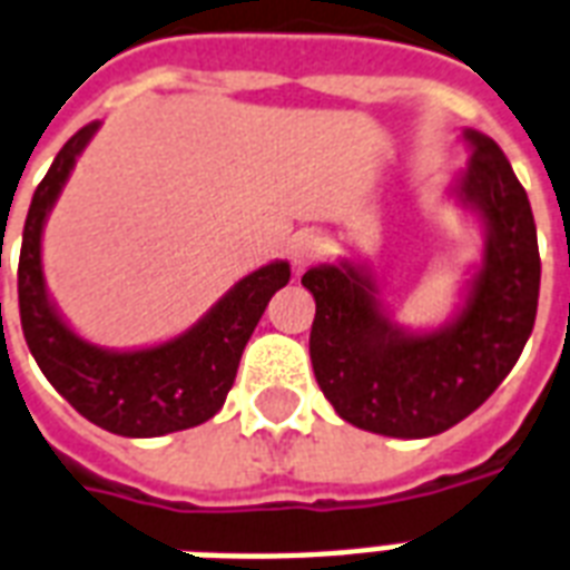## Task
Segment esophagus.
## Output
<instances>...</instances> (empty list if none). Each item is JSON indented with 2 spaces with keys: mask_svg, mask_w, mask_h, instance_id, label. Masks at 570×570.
<instances>
[{
  "mask_svg": "<svg viewBox=\"0 0 570 570\" xmlns=\"http://www.w3.org/2000/svg\"><path fill=\"white\" fill-rule=\"evenodd\" d=\"M328 254V242L320 233H298L289 245V259L295 268L314 266L316 259H323Z\"/></svg>",
  "mask_w": 570,
  "mask_h": 570,
  "instance_id": "obj_1",
  "label": "esophagus"
}]
</instances>
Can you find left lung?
<instances>
[{"label":"left lung","mask_w":570,"mask_h":570,"mask_svg":"<svg viewBox=\"0 0 570 570\" xmlns=\"http://www.w3.org/2000/svg\"><path fill=\"white\" fill-rule=\"evenodd\" d=\"M463 140L472 158L449 197L478 217L484 250L449 323L424 332L397 323L371 268L350 256L302 277L316 302V382L343 421L380 436L424 440L472 415L535 325L541 256L527 190L488 134L466 128Z\"/></svg>","instance_id":"8db88e82"}]
</instances>
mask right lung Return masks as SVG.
<instances>
[{
    "label": "right lung",
    "mask_w": 570,
    "mask_h": 570,
    "mask_svg": "<svg viewBox=\"0 0 570 570\" xmlns=\"http://www.w3.org/2000/svg\"><path fill=\"white\" fill-rule=\"evenodd\" d=\"M98 128L101 121L77 130L35 188L17 266L20 325L41 373L82 419L116 436L149 440L197 428L224 406L245 343L272 295L289 284V263L275 259L245 275L188 332L155 346L107 350L80 337L47 293L41 238L73 164Z\"/></svg>",
    "instance_id": "1"
}]
</instances>
